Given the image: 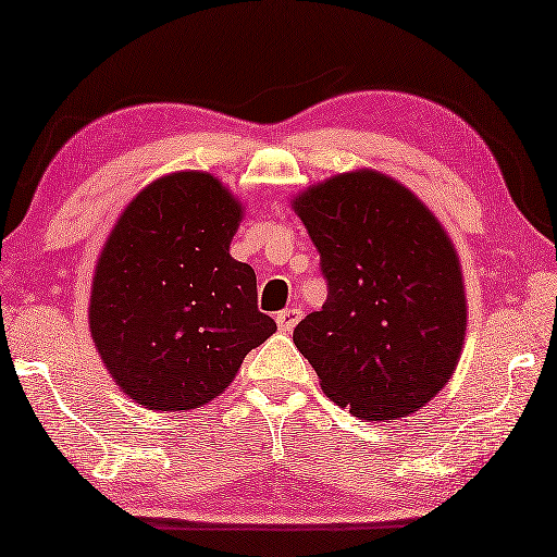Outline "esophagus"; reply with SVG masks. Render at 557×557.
Instances as JSON below:
<instances>
[{
	"label": "esophagus",
	"instance_id": "esophagus-1",
	"mask_svg": "<svg viewBox=\"0 0 557 557\" xmlns=\"http://www.w3.org/2000/svg\"><path fill=\"white\" fill-rule=\"evenodd\" d=\"M299 321H301V309H287L277 313V327L282 333H292Z\"/></svg>",
	"mask_w": 557,
	"mask_h": 557
}]
</instances>
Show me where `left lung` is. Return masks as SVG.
<instances>
[{"mask_svg":"<svg viewBox=\"0 0 557 557\" xmlns=\"http://www.w3.org/2000/svg\"><path fill=\"white\" fill-rule=\"evenodd\" d=\"M321 253L327 299L294 327L323 393L354 417L421 409L455 373L467 335L459 258L443 224L389 176H330L294 198Z\"/></svg>","mask_w":557,"mask_h":557,"instance_id":"1","label":"left lung"}]
</instances>
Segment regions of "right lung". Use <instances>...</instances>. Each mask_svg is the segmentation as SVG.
I'll return each instance as SVG.
<instances>
[{
    "instance_id": "right-lung-1",
    "label": "right lung",
    "mask_w": 557,
    "mask_h": 557,
    "mask_svg": "<svg viewBox=\"0 0 557 557\" xmlns=\"http://www.w3.org/2000/svg\"><path fill=\"white\" fill-rule=\"evenodd\" d=\"M242 203L208 172L148 184L116 220L92 277L88 323L136 405L184 411L224 393L275 333L256 272L230 256Z\"/></svg>"
}]
</instances>
